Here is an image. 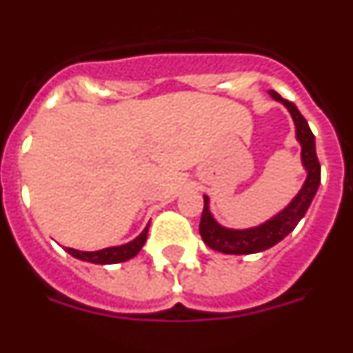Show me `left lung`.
I'll use <instances>...</instances> for the list:
<instances>
[{
    "label": "left lung",
    "instance_id": "8db88e82",
    "mask_svg": "<svg viewBox=\"0 0 353 353\" xmlns=\"http://www.w3.org/2000/svg\"><path fill=\"white\" fill-rule=\"evenodd\" d=\"M269 93L274 101L281 102L292 114L297 141L301 143L302 148V166L307 171V176H305V182L299 194L290 201L285 210L274 215L272 219L265 221L260 226L248 228V230H230V228L221 226L214 219V215L210 214V208H208L210 199H208V196H203L205 207L201 221H199V235H201L205 244L214 251L226 252V254H252V252L265 251V249L276 245L277 242H281L288 233L295 230L299 221L304 217V214L310 208L311 201L318 191V185H320V162H318L316 148H314V136L307 125V121L293 102L283 99L274 90H270Z\"/></svg>",
    "mask_w": 353,
    "mask_h": 353
}]
</instances>
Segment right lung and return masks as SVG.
I'll use <instances>...</instances> for the list:
<instances>
[{"label": "right lung", "instance_id": "right-lung-1", "mask_svg": "<svg viewBox=\"0 0 353 353\" xmlns=\"http://www.w3.org/2000/svg\"><path fill=\"white\" fill-rule=\"evenodd\" d=\"M150 224V223H148ZM146 235H148V226L139 233L134 240H130L129 244L117 245V248H105L101 251H77V249L67 248L65 251L72 254L77 260L90 261V263L97 265H111V263H120V261H127L134 258L141 251V248L146 242Z\"/></svg>", "mask_w": 353, "mask_h": 353}]
</instances>
